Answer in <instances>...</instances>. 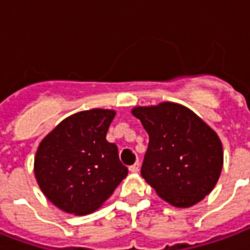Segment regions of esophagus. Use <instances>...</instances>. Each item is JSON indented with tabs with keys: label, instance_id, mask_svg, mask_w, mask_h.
Segmentation results:
<instances>
[{
	"label": "esophagus",
	"instance_id": "1",
	"mask_svg": "<svg viewBox=\"0 0 250 250\" xmlns=\"http://www.w3.org/2000/svg\"><path fill=\"white\" fill-rule=\"evenodd\" d=\"M139 168H140V164L136 162L134 166H131L130 167V172H132V173H138V172H139Z\"/></svg>",
	"mask_w": 250,
	"mask_h": 250
}]
</instances>
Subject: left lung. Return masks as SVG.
Here are the masks:
<instances>
[{
    "mask_svg": "<svg viewBox=\"0 0 250 250\" xmlns=\"http://www.w3.org/2000/svg\"><path fill=\"white\" fill-rule=\"evenodd\" d=\"M149 143L142 176L163 200L189 208L209 195L223 169L219 135L188 107L162 102L134 107Z\"/></svg>",
    "mask_w": 250,
    "mask_h": 250,
    "instance_id": "left-lung-1",
    "label": "left lung"
}]
</instances>
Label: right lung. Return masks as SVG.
I'll return each instance as SVG.
<instances>
[{"mask_svg": "<svg viewBox=\"0 0 250 250\" xmlns=\"http://www.w3.org/2000/svg\"><path fill=\"white\" fill-rule=\"evenodd\" d=\"M116 111L91 108L67 116L46 135L34 158L41 191L66 213L83 216L101 208L128 169L118 147L106 140Z\"/></svg>", "mask_w": 250, "mask_h": 250, "instance_id": "1", "label": "right lung"}]
</instances>
